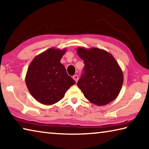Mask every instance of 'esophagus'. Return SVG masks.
<instances>
[{"instance_id":"obj_1","label":"esophagus","mask_w":149,"mask_h":149,"mask_svg":"<svg viewBox=\"0 0 149 149\" xmlns=\"http://www.w3.org/2000/svg\"><path fill=\"white\" fill-rule=\"evenodd\" d=\"M73 79H74L75 81V82H77V81H78V75H74V76H73Z\"/></svg>"}]
</instances>
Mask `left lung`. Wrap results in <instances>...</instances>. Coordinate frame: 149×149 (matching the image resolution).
Listing matches in <instances>:
<instances>
[{
	"instance_id": "8db88e82",
	"label": "left lung",
	"mask_w": 149,
	"mask_h": 149,
	"mask_svg": "<svg viewBox=\"0 0 149 149\" xmlns=\"http://www.w3.org/2000/svg\"><path fill=\"white\" fill-rule=\"evenodd\" d=\"M84 60V74L77 82L85 97L97 106L107 104L116 99L122 89V70L112 54L98 48H77Z\"/></svg>"
}]
</instances>
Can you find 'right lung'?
Here are the masks:
<instances>
[{
  "mask_svg": "<svg viewBox=\"0 0 149 149\" xmlns=\"http://www.w3.org/2000/svg\"><path fill=\"white\" fill-rule=\"evenodd\" d=\"M66 49L50 48L35 56L27 69L26 83L32 97L39 102L52 105L63 99L75 84L60 63Z\"/></svg>",
  "mask_w": 149,
  "mask_h": 149,
  "instance_id": "1",
  "label": "right lung"
}]
</instances>
